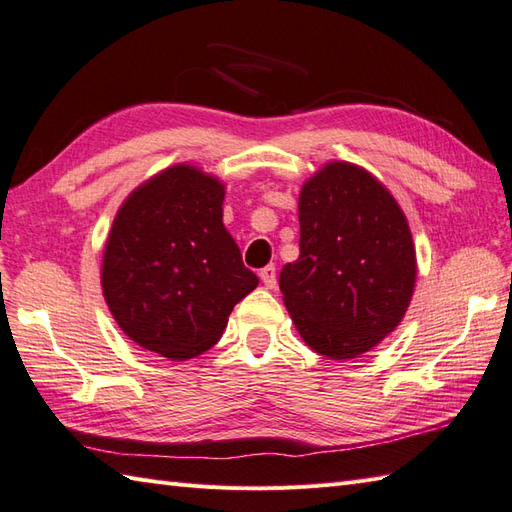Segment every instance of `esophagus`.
Returning a JSON list of instances; mask_svg holds the SVG:
<instances>
[{
	"mask_svg": "<svg viewBox=\"0 0 512 512\" xmlns=\"http://www.w3.org/2000/svg\"><path fill=\"white\" fill-rule=\"evenodd\" d=\"M260 280H263V284L267 286V289H276V284H278V278H276V267H273V265H267L265 269H260Z\"/></svg>",
	"mask_w": 512,
	"mask_h": 512,
	"instance_id": "1",
	"label": "esophagus"
}]
</instances>
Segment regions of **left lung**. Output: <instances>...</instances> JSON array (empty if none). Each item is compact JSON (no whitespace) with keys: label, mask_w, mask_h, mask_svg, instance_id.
<instances>
[{"label":"left lung","mask_w":512,"mask_h":512,"mask_svg":"<svg viewBox=\"0 0 512 512\" xmlns=\"http://www.w3.org/2000/svg\"><path fill=\"white\" fill-rule=\"evenodd\" d=\"M413 234L391 191L363 167L326 162L299 193V258L280 291L310 350L347 360L404 319L415 293Z\"/></svg>","instance_id":"8db88e82"}]
</instances>
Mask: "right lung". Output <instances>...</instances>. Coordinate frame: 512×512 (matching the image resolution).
Wrapping results in <instances>:
<instances>
[{
	"label": "right lung",
	"mask_w": 512,
	"mask_h": 512,
	"mask_svg": "<svg viewBox=\"0 0 512 512\" xmlns=\"http://www.w3.org/2000/svg\"><path fill=\"white\" fill-rule=\"evenodd\" d=\"M223 197L219 178L182 162L136 186L117 210L102 291L117 326L143 350L169 360L204 354L258 286L223 226Z\"/></svg>",
	"instance_id": "right-lung-1"
}]
</instances>
